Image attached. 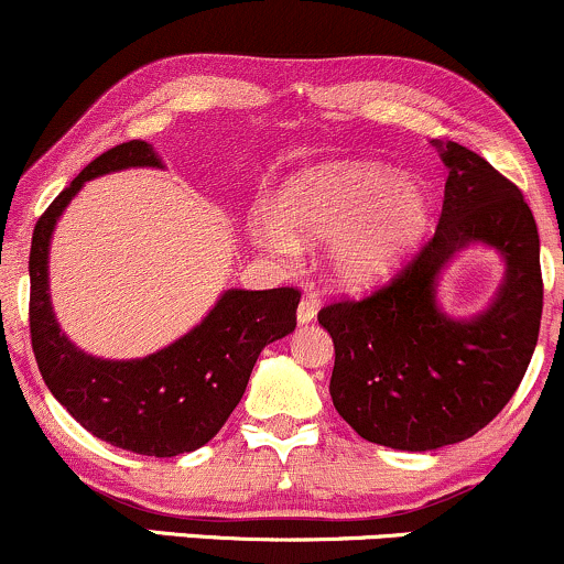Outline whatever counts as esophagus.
<instances>
[{"label": "esophagus", "instance_id": "esophagus-1", "mask_svg": "<svg viewBox=\"0 0 564 564\" xmlns=\"http://www.w3.org/2000/svg\"><path fill=\"white\" fill-rule=\"evenodd\" d=\"M318 304H321V296L318 294H307L304 300L300 302V307H296V321L300 323H310L318 315Z\"/></svg>", "mask_w": 564, "mask_h": 564}]
</instances>
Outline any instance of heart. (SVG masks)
<instances>
[{
    "instance_id": "heart-1",
    "label": "heart",
    "mask_w": 564,
    "mask_h": 564,
    "mask_svg": "<svg viewBox=\"0 0 564 564\" xmlns=\"http://www.w3.org/2000/svg\"><path fill=\"white\" fill-rule=\"evenodd\" d=\"M278 215L260 217L254 236L278 254L296 243L332 246L334 278L345 289H368L398 268L424 236L430 196L413 177L379 164L347 161L302 174L281 193Z\"/></svg>"
}]
</instances>
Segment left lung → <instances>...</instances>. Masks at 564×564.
Instances as JSON below:
<instances>
[{
	"label": "left lung",
	"instance_id": "8db88e82",
	"mask_svg": "<svg viewBox=\"0 0 564 564\" xmlns=\"http://www.w3.org/2000/svg\"><path fill=\"white\" fill-rule=\"evenodd\" d=\"M443 161L435 236L384 286L318 313L334 339V408L368 443L398 451L462 443L494 422L525 377L541 328V243L525 196L458 142H445ZM477 240L502 251L508 278L482 316L453 322L436 307V275Z\"/></svg>",
	"mask_w": 564,
	"mask_h": 564
}]
</instances>
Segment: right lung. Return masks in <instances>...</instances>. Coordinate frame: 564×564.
Segmentation results:
<instances>
[{"instance_id": "add662e5", "label": "right lung", "mask_w": 564, "mask_h": 564, "mask_svg": "<svg viewBox=\"0 0 564 564\" xmlns=\"http://www.w3.org/2000/svg\"><path fill=\"white\" fill-rule=\"evenodd\" d=\"M127 166H161V161L148 142H121L84 166L39 217L29 257L31 347L44 384L84 430L116 448L170 458L200 448L223 430L262 347L294 332L302 291H225L191 334L142 360L84 355L61 334L50 304V236L87 180Z\"/></svg>"}]
</instances>
